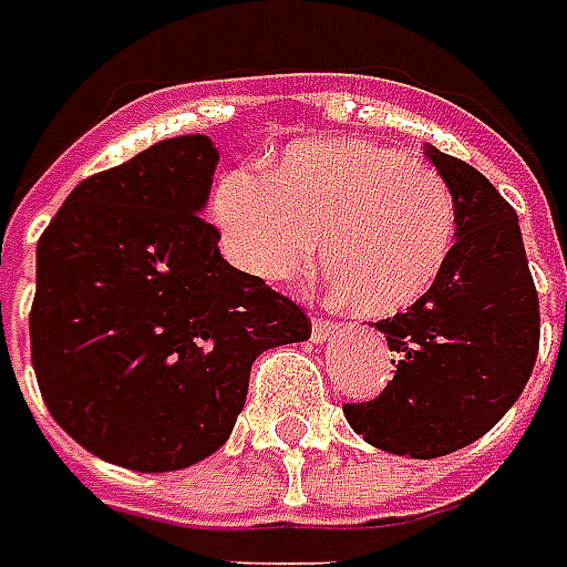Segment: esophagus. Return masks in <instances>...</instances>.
I'll return each instance as SVG.
<instances>
[{"instance_id":"1","label":"esophagus","mask_w":567,"mask_h":567,"mask_svg":"<svg viewBox=\"0 0 567 567\" xmlns=\"http://www.w3.org/2000/svg\"><path fill=\"white\" fill-rule=\"evenodd\" d=\"M334 331H338V326H331L328 319H316V322H312V341H316V344H322V341H328Z\"/></svg>"}]
</instances>
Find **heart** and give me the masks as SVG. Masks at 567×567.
Listing matches in <instances>:
<instances>
[{
  "label": "heart",
  "instance_id": "1",
  "mask_svg": "<svg viewBox=\"0 0 567 567\" xmlns=\"http://www.w3.org/2000/svg\"><path fill=\"white\" fill-rule=\"evenodd\" d=\"M223 255L280 284L312 268L354 316L389 319L427 297L453 258L456 197L434 168L370 140L290 146L270 175L233 168L210 190Z\"/></svg>",
  "mask_w": 567,
  "mask_h": 567
}]
</instances>
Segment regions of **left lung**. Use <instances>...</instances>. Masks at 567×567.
<instances>
[{
    "instance_id": "left-lung-1",
    "label": "left lung",
    "mask_w": 567,
    "mask_h": 567,
    "mask_svg": "<svg viewBox=\"0 0 567 567\" xmlns=\"http://www.w3.org/2000/svg\"><path fill=\"white\" fill-rule=\"evenodd\" d=\"M456 197V245L437 287L377 322L395 377L344 417L377 450L434 460L488 434L520 399L539 351V297L514 207L495 185L434 146L424 150Z\"/></svg>"
}]
</instances>
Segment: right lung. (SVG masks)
<instances>
[{"label": "right lung", "mask_w": 567, "mask_h": 567, "mask_svg": "<svg viewBox=\"0 0 567 567\" xmlns=\"http://www.w3.org/2000/svg\"><path fill=\"white\" fill-rule=\"evenodd\" d=\"M219 153L175 136L85 178L38 241L31 363L79 446L133 472L216 453L258 354L312 334L297 302L233 268L200 219Z\"/></svg>", "instance_id": "add662e5"}]
</instances>
